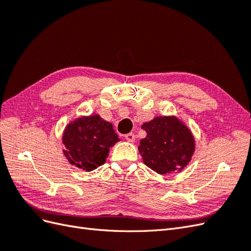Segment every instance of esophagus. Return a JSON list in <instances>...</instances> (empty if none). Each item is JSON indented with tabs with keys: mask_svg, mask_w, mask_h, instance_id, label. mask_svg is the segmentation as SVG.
Segmentation results:
<instances>
[{
	"mask_svg": "<svg viewBox=\"0 0 251 251\" xmlns=\"http://www.w3.org/2000/svg\"><path fill=\"white\" fill-rule=\"evenodd\" d=\"M125 138H126L128 142H134V141H135V134H134V133H128V134L125 135Z\"/></svg>",
	"mask_w": 251,
	"mask_h": 251,
	"instance_id": "obj_1",
	"label": "esophagus"
}]
</instances>
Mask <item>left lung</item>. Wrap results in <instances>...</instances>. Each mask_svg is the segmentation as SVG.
Instances as JSON below:
<instances>
[{
  "label": "left lung",
  "mask_w": 251,
  "mask_h": 251,
  "mask_svg": "<svg viewBox=\"0 0 251 251\" xmlns=\"http://www.w3.org/2000/svg\"><path fill=\"white\" fill-rule=\"evenodd\" d=\"M147 137L138 147L142 160L160 175L182 171L191 161L195 139L188 127L175 116H158L141 126Z\"/></svg>",
  "instance_id": "8db88e82"
}]
</instances>
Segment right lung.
I'll return each instance as SVG.
<instances>
[{
	"label": "right lung",
	"mask_w": 251,
	"mask_h": 251,
	"mask_svg": "<svg viewBox=\"0 0 251 251\" xmlns=\"http://www.w3.org/2000/svg\"><path fill=\"white\" fill-rule=\"evenodd\" d=\"M117 141L113 125L100 115L79 117L65 128L64 154L71 164L91 172L105 162L110 148Z\"/></svg>",
	"instance_id": "1"
}]
</instances>
